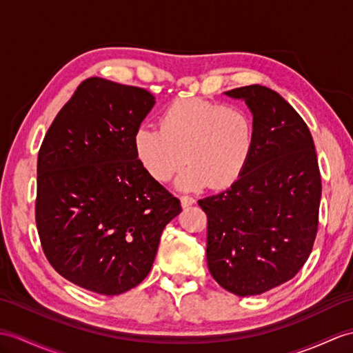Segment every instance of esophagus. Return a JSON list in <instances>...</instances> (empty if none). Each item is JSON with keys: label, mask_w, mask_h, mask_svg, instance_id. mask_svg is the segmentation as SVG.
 <instances>
[{"label": "esophagus", "mask_w": 353, "mask_h": 353, "mask_svg": "<svg viewBox=\"0 0 353 353\" xmlns=\"http://www.w3.org/2000/svg\"><path fill=\"white\" fill-rule=\"evenodd\" d=\"M180 203H182L183 208H188V206H191V204H194L195 200L190 195H180Z\"/></svg>", "instance_id": "obj_1"}]
</instances>
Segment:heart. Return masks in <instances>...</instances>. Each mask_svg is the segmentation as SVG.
Segmentation results:
<instances>
[{"mask_svg": "<svg viewBox=\"0 0 353 353\" xmlns=\"http://www.w3.org/2000/svg\"><path fill=\"white\" fill-rule=\"evenodd\" d=\"M254 147V121L247 110L200 97L170 103L159 117V128L139 126L134 150L145 173L168 182L177 179L182 190L204 185L225 188L236 182Z\"/></svg>", "mask_w": 353, "mask_h": 353, "instance_id": "1", "label": "heart"}]
</instances>
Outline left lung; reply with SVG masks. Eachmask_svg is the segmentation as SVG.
Returning <instances> with one entry per match:
<instances>
[{
	"label": "left lung",
	"instance_id": "left-lung-1",
	"mask_svg": "<svg viewBox=\"0 0 353 353\" xmlns=\"http://www.w3.org/2000/svg\"><path fill=\"white\" fill-rule=\"evenodd\" d=\"M225 94L250 106L254 147L239 179L199 204L208 215L210 275L237 296H252L304 266L317 234L322 179L313 137L289 102L259 84Z\"/></svg>",
	"mask_w": 353,
	"mask_h": 353
}]
</instances>
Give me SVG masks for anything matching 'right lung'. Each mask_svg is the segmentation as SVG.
Listing matches in <instances>:
<instances>
[{
	"mask_svg": "<svg viewBox=\"0 0 353 353\" xmlns=\"http://www.w3.org/2000/svg\"><path fill=\"white\" fill-rule=\"evenodd\" d=\"M154 105L144 88L83 81L57 114L37 157L36 224L65 280L114 296L150 272L180 201L145 173L134 134Z\"/></svg>",
	"mask_w": 353,
	"mask_h": 353,
	"instance_id": "obj_1",
	"label": "right lung"
}]
</instances>
